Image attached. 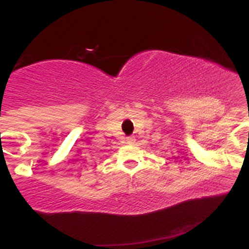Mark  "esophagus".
Masks as SVG:
<instances>
[{
    "label": "esophagus",
    "mask_w": 249,
    "mask_h": 249,
    "mask_svg": "<svg viewBox=\"0 0 249 249\" xmlns=\"http://www.w3.org/2000/svg\"><path fill=\"white\" fill-rule=\"evenodd\" d=\"M134 141H136V139H134V137H127L126 138V142H127V144H132V142H134Z\"/></svg>",
    "instance_id": "esophagus-1"
}]
</instances>
